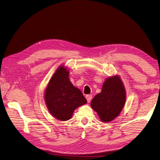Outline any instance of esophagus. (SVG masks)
<instances>
[{"mask_svg": "<svg viewBox=\"0 0 160 160\" xmlns=\"http://www.w3.org/2000/svg\"><path fill=\"white\" fill-rule=\"evenodd\" d=\"M85 97H86L88 102H90V101L92 100V96L91 94H89V95H87Z\"/></svg>", "mask_w": 160, "mask_h": 160, "instance_id": "34e87169", "label": "esophagus"}]
</instances>
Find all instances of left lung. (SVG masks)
<instances>
[{
    "mask_svg": "<svg viewBox=\"0 0 160 160\" xmlns=\"http://www.w3.org/2000/svg\"><path fill=\"white\" fill-rule=\"evenodd\" d=\"M126 92L119 75L105 79L102 91L96 94L91 102V107L102 122H110L118 117L124 107Z\"/></svg>",
    "mask_w": 160,
    "mask_h": 160,
    "instance_id": "obj_1",
    "label": "left lung"
}]
</instances>
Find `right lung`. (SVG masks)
Here are the masks:
<instances>
[{"mask_svg":"<svg viewBox=\"0 0 160 160\" xmlns=\"http://www.w3.org/2000/svg\"><path fill=\"white\" fill-rule=\"evenodd\" d=\"M44 98L50 113L60 121L69 120L77 108L87 103L82 92L71 82L69 70L64 65H60L51 78Z\"/></svg>","mask_w":160,"mask_h":160,"instance_id":"1","label":"right lung"}]
</instances>
